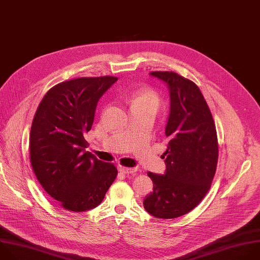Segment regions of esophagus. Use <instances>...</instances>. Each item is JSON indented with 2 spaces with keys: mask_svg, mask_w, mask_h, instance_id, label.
<instances>
[{
  "mask_svg": "<svg viewBox=\"0 0 260 260\" xmlns=\"http://www.w3.org/2000/svg\"><path fill=\"white\" fill-rule=\"evenodd\" d=\"M118 169L120 172H122V174H125V175L135 174V172L137 171V168H135V167H125L123 165H118Z\"/></svg>",
  "mask_w": 260,
  "mask_h": 260,
  "instance_id": "34e87169",
  "label": "esophagus"
}]
</instances>
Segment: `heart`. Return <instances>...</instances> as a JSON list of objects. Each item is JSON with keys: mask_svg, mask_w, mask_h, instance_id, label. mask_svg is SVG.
Here are the masks:
<instances>
[{"mask_svg": "<svg viewBox=\"0 0 260 260\" xmlns=\"http://www.w3.org/2000/svg\"><path fill=\"white\" fill-rule=\"evenodd\" d=\"M161 104L160 96L157 92L150 89H143L136 92L132 97V106H140L158 110Z\"/></svg>", "mask_w": 260, "mask_h": 260, "instance_id": "heart-1", "label": "heart"}]
</instances>
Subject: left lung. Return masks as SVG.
<instances>
[{
	"mask_svg": "<svg viewBox=\"0 0 260 260\" xmlns=\"http://www.w3.org/2000/svg\"><path fill=\"white\" fill-rule=\"evenodd\" d=\"M170 92L165 127L164 175L148 172L153 192L144 208L158 218H176L193 210L211 187L218 160V142L211 111L197 84L174 71H153Z\"/></svg>",
	"mask_w": 260,
	"mask_h": 260,
	"instance_id": "8db88e82",
	"label": "left lung"
}]
</instances>
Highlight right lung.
<instances>
[{
  "instance_id": "obj_1",
  "label": "right lung",
  "mask_w": 260,
  "mask_h": 260,
  "mask_svg": "<svg viewBox=\"0 0 260 260\" xmlns=\"http://www.w3.org/2000/svg\"><path fill=\"white\" fill-rule=\"evenodd\" d=\"M117 77H79L51 88L41 101L29 134V160L44 190L67 210L95 208L117 177L113 163L85 152L84 135L99 99Z\"/></svg>"
}]
</instances>
